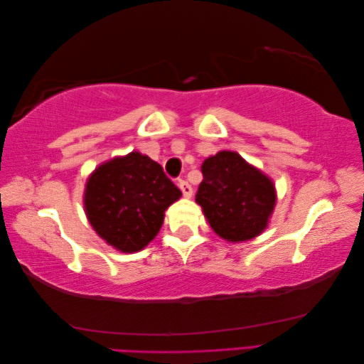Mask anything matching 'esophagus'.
Segmentation results:
<instances>
[{"label": "esophagus", "instance_id": "34e87169", "mask_svg": "<svg viewBox=\"0 0 364 364\" xmlns=\"http://www.w3.org/2000/svg\"><path fill=\"white\" fill-rule=\"evenodd\" d=\"M178 188L181 189L183 196L188 197V198L192 196V192H194V191H192V186H191V184H189L186 180H178Z\"/></svg>", "mask_w": 364, "mask_h": 364}]
</instances>
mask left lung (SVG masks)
Listing matches in <instances>:
<instances>
[{"mask_svg": "<svg viewBox=\"0 0 364 364\" xmlns=\"http://www.w3.org/2000/svg\"><path fill=\"white\" fill-rule=\"evenodd\" d=\"M202 173L196 202L215 233L225 241L242 242L264 231L277 200L269 176L236 151L206 158Z\"/></svg>", "mask_w": 364, "mask_h": 364, "instance_id": "8db88e82", "label": "left lung"}]
</instances>
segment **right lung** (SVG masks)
Wrapping results in <instances>:
<instances>
[{
    "instance_id": "add662e5",
    "label": "right lung",
    "mask_w": 364,
    "mask_h": 364,
    "mask_svg": "<svg viewBox=\"0 0 364 364\" xmlns=\"http://www.w3.org/2000/svg\"><path fill=\"white\" fill-rule=\"evenodd\" d=\"M181 197L164 170L145 154L103 162L89 176L84 208L100 237L123 253L142 250L164 222V211Z\"/></svg>"
}]
</instances>
